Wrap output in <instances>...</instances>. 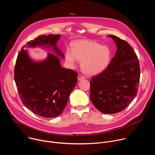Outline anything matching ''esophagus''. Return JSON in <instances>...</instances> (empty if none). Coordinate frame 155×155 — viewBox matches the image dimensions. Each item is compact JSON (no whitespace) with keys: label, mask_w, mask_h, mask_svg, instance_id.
<instances>
[{"label":"esophagus","mask_w":155,"mask_h":155,"mask_svg":"<svg viewBox=\"0 0 155 155\" xmlns=\"http://www.w3.org/2000/svg\"><path fill=\"white\" fill-rule=\"evenodd\" d=\"M85 78V77L83 75H79L78 76V80H84Z\"/></svg>","instance_id":"esophagus-1"}]
</instances>
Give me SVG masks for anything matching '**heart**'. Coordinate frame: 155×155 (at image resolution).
Segmentation results:
<instances>
[{
  "label": "heart",
  "mask_w": 155,
  "mask_h": 155,
  "mask_svg": "<svg viewBox=\"0 0 155 155\" xmlns=\"http://www.w3.org/2000/svg\"><path fill=\"white\" fill-rule=\"evenodd\" d=\"M65 58L71 67L75 65L77 61H81V68L84 73L95 75L102 72L110 62L111 52L106 46L87 40L75 41L72 50L68 49Z\"/></svg>",
  "instance_id": "b5f03b06"
}]
</instances>
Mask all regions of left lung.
Returning <instances> with one entry per match:
<instances>
[{
    "label": "left lung",
    "mask_w": 155,
    "mask_h": 155,
    "mask_svg": "<svg viewBox=\"0 0 155 155\" xmlns=\"http://www.w3.org/2000/svg\"><path fill=\"white\" fill-rule=\"evenodd\" d=\"M117 47L107 68L91 78L90 99L102 113L113 114L125 109L138 91L140 65L132 47L125 40L108 35Z\"/></svg>",
    "instance_id": "left-lung-1"
}]
</instances>
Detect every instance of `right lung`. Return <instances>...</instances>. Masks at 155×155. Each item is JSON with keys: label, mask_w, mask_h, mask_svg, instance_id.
Returning a JSON list of instances; mask_svg holds the SVG:
<instances>
[{"label": "right lung", "mask_w": 155, "mask_h": 155, "mask_svg": "<svg viewBox=\"0 0 155 155\" xmlns=\"http://www.w3.org/2000/svg\"><path fill=\"white\" fill-rule=\"evenodd\" d=\"M60 35H39L26 43L28 47L52 48L57 56L64 54L57 47ZM22 47L15 64L14 78L23 103L34 114L45 118L58 117L67 104L77 82L78 74L62 68L60 59L51 53L40 62L32 61Z\"/></svg>", "instance_id": "1"}]
</instances>
